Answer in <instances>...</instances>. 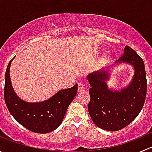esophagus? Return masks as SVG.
I'll list each match as a JSON object with an SVG mask.
<instances>
[{"mask_svg": "<svg viewBox=\"0 0 152 152\" xmlns=\"http://www.w3.org/2000/svg\"><path fill=\"white\" fill-rule=\"evenodd\" d=\"M85 89V85L84 83H82V82H79V87H78V90H79V92H82V91H84Z\"/></svg>", "mask_w": 152, "mask_h": 152, "instance_id": "obj_1", "label": "esophagus"}]
</instances>
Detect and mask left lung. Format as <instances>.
<instances>
[{
  "label": "left lung",
  "mask_w": 152,
  "mask_h": 152,
  "mask_svg": "<svg viewBox=\"0 0 152 152\" xmlns=\"http://www.w3.org/2000/svg\"><path fill=\"white\" fill-rule=\"evenodd\" d=\"M115 63L129 64L134 70L131 82L120 90L109 88L106 82L108 74L104 69L87 76L91 86L90 118L98 127L107 131H118L132 123L141 111L146 96V74L142 58L126 45L124 54Z\"/></svg>",
  "instance_id": "8db88e82"
}]
</instances>
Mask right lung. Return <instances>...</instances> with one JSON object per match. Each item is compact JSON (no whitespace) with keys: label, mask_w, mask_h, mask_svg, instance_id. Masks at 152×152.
<instances>
[{"label":"right lung","mask_w":152,"mask_h":152,"mask_svg":"<svg viewBox=\"0 0 152 152\" xmlns=\"http://www.w3.org/2000/svg\"><path fill=\"white\" fill-rule=\"evenodd\" d=\"M13 59L5 74L4 99L9 111L18 123L30 131L40 134L53 131L62 124L68 106L76 96L78 85L60 90L44 102H25L16 94L11 82L10 70Z\"/></svg>","instance_id":"obj_1"}]
</instances>
